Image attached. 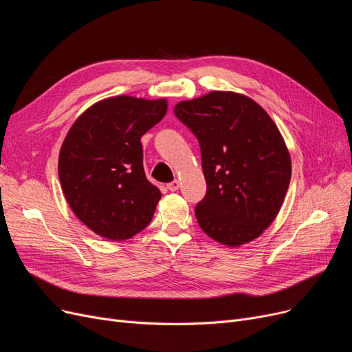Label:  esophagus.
Segmentation results:
<instances>
[{"label":"esophagus","instance_id":"34e87169","mask_svg":"<svg viewBox=\"0 0 352 352\" xmlns=\"http://www.w3.org/2000/svg\"><path fill=\"white\" fill-rule=\"evenodd\" d=\"M166 188H168L170 191H177L179 188V182L177 179H174V181L166 184Z\"/></svg>","mask_w":352,"mask_h":352}]
</instances>
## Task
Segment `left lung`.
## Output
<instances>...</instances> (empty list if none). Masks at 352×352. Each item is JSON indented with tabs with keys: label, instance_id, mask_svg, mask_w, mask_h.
Instances as JSON below:
<instances>
[{
	"label": "left lung",
	"instance_id": "1",
	"mask_svg": "<svg viewBox=\"0 0 352 352\" xmlns=\"http://www.w3.org/2000/svg\"><path fill=\"white\" fill-rule=\"evenodd\" d=\"M197 137L207 194L195 207L199 227L238 247L260 236L278 214L291 179L284 138L263 107L231 91L175 105Z\"/></svg>",
	"mask_w": 352,
	"mask_h": 352
}]
</instances>
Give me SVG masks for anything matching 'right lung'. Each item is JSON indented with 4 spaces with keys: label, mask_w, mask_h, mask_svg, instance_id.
Instances as JSON below:
<instances>
[{
    "label": "right lung",
    "mask_w": 352,
    "mask_h": 352,
    "mask_svg": "<svg viewBox=\"0 0 352 352\" xmlns=\"http://www.w3.org/2000/svg\"><path fill=\"white\" fill-rule=\"evenodd\" d=\"M166 113V101L128 96L91 105L63 142L58 175L72 212L113 241L142 231L155 212L160 190L146 179L141 137Z\"/></svg>",
    "instance_id": "obj_1"
}]
</instances>
